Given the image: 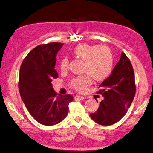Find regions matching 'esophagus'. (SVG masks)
<instances>
[{"label":"esophagus","mask_w":153,"mask_h":153,"mask_svg":"<svg viewBox=\"0 0 153 153\" xmlns=\"http://www.w3.org/2000/svg\"><path fill=\"white\" fill-rule=\"evenodd\" d=\"M74 99L76 100H82L84 99V97L80 95H76L74 97Z\"/></svg>","instance_id":"esophagus-1"}]
</instances>
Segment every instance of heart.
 Returning <instances> with one entry per match:
<instances>
[{
	"mask_svg": "<svg viewBox=\"0 0 153 153\" xmlns=\"http://www.w3.org/2000/svg\"><path fill=\"white\" fill-rule=\"evenodd\" d=\"M73 52L76 57L84 61V71L88 73L72 79L71 86L77 91H84L91 84V76L97 81H101L106 78L112 71L113 57L107 47L81 43L74 48ZM59 65L61 70H67L69 66L68 57H63Z\"/></svg>",
	"mask_w": 153,
	"mask_h": 153,
	"instance_id": "heart-1",
	"label": "heart"
}]
</instances>
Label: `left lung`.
<instances>
[{
  "label": "left lung",
  "instance_id": "8db88e82",
  "mask_svg": "<svg viewBox=\"0 0 153 153\" xmlns=\"http://www.w3.org/2000/svg\"><path fill=\"white\" fill-rule=\"evenodd\" d=\"M100 87L98 94L104 99L100 102L96 112L90 114L91 118L103 126L115 124L126 114L136 92L134 70L124 53H122L112 74Z\"/></svg>",
  "mask_w": 153,
  "mask_h": 153
}]
</instances>
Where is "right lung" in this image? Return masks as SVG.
Masks as SVG:
<instances>
[{"mask_svg": "<svg viewBox=\"0 0 153 153\" xmlns=\"http://www.w3.org/2000/svg\"><path fill=\"white\" fill-rule=\"evenodd\" d=\"M63 44L39 45L29 53L21 65L19 89L23 102L33 118L45 126H53L67 116L73 96L57 94L51 84L58 74L55 69L57 52Z\"/></svg>", "mask_w": 153, "mask_h": 153, "instance_id": "obj_1", "label": "right lung"}]
</instances>
